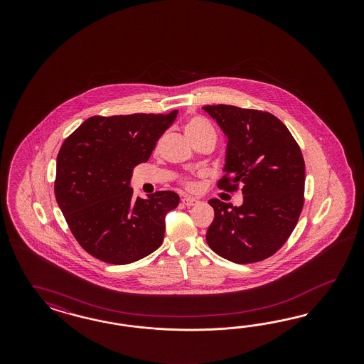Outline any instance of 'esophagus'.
Masks as SVG:
<instances>
[{"label":"esophagus","mask_w":364,"mask_h":364,"mask_svg":"<svg viewBox=\"0 0 364 364\" xmlns=\"http://www.w3.org/2000/svg\"><path fill=\"white\" fill-rule=\"evenodd\" d=\"M181 201H183V204L186 205V207H192V205H195V204H198V200L193 198H181Z\"/></svg>","instance_id":"esophagus-1"}]
</instances>
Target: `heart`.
Segmentation results:
<instances>
[{
	"label": "heart",
	"instance_id": "1",
	"mask_svg": "<svg viewBox=\"0 0 364 364\" xmlns=\"http://www.w3.org/2000/svg\"><path fill=\"white\" fill-rule=\"evenodd\" d=\"M184 131L188 139L192 141H196L200 139H212L216 141V131L210 122H207L203 117H192L188 120ZM188 189H195L196 184L193 181H186Z\"/></svg>",
	"mask_w": 364,
	"mask_h": 364
}]
</instances>
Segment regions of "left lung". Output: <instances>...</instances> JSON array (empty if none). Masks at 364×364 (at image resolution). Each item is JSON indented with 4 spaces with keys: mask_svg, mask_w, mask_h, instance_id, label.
<instances>
[{
    "mask_svg": "<svg viewBox=\"0 0 364 364\" xmlns=\"http://www.w3.org/2000/svg\"><path fill=\"white\" fill-rule=\"evenodd\" d=\"M228 143L219 187L242 181V204L210 198L215 219L205 239L213 252L237 264L264 260L287 242L304 204V160L274 114L233 105L203 107Z\"/></svg>",
    "mask_w": 364,
    "mask_h": 364,
    "instance_id": "1",
    "label": "left lung"
}]
</instances>
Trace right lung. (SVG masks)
Here are the masks:
<instances>
[{"mask_svg":"<svg viewBox=\"0 0 364 364\" xmlns=\"http://www.w3.org/2000/svg\"><path fill=\"white\" fill-rule=\"evenodd\" d=\"M177 113L93 116L61 145L57 204L78 244L101 262L129 264L161 245L166 215L180 198L172 191L133 198L129 181Z\"/></svg>","mask_w":364,"mask_h":364,"instance_id":"right-lung-1","label":"right lung"}]
</instances>
